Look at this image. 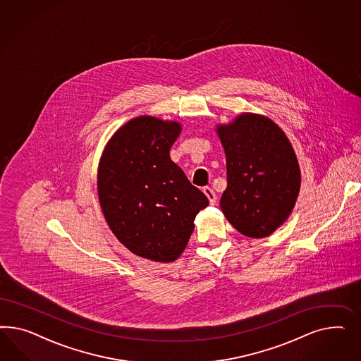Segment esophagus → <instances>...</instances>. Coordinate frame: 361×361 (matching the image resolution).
I'll return each mask as SVG.
<instances>
[{"instance_id": "34e87169", "label": "esophagus", "mask_w": 361, "mask_h": 361, "mask_svg": "<svg viewBox=\"0 0 361 361\" xmlns=\"http://www.w3.org/2000/svg\"><path fill=\"white\" fill-rule=\"evenodd\" d=\"M202 192L205 193V196L208 197L210 205H214V204H216V201H217V197H216L214 190H213L212 188H209V186H205V188H202Z\"/></svg>"}]
</instances>
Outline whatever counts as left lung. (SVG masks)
<instances>
[{"mask_svg":"<svg viewBox=\"0 0 361 361\" xmlns=\"http://www.w3.org/2000/svg\"><path fill=\"white\" fill-rule=\"evenodd\" d=\"M216 132L226 154L222 213L240 234L264 238L295 207L302 180L295 151L283 130L259 114L243 112Z\"/></svg>","mask_w":361,"mask_h":361,"instance_id":"8db88e82","label":"left lung"}]
</instances>
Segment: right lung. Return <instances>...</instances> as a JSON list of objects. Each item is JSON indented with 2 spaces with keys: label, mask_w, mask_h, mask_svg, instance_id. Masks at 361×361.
<instances>
[{
  "label": "right lung",
  "mask_w": 361,
  "mask_h": 361,
  "mask_svg": "<svg viewBox=\"0 0 361 361\" xmlns=\"http://www.w3.org/2000/svg\"><path fill=\"white\" fill-rule=\"evenodd\" d=\"M180 132L178 121L137 116L111 136L99 161V204L109 229L153 262L183 254L198 212L209 205L169 157Z\"/></svg>",
  "instance_id": "add662e5"
}]
</instances>
